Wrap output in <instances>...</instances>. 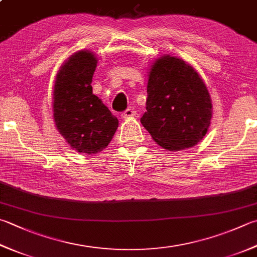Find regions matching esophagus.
I'll list each match as a JSON object with an SVG mask.
<instances>
[{
    "label": "esophagus",
    "instance_id": "obj_1",
    "mask_svg": "<svg viewBox=\"0 0 257 257\" xmlns=\"http://www.w3.org/2000/svg\"><path fill=\"white\" fill-rule=\"evenodd\" d=\"M135 115H137V110H135L134 108H128L122 114V117L123 118H131V117H134Z\"/></svg>",
    "mask_w": 257,
    "mask_h": 257
}]
</instances>
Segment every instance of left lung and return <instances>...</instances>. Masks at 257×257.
<instances>
[{"label": "left lung", "mask_w": 257, "mask_h": 257, "mask_svg": "<svg viewBox=\"0 0 257 257\" xmlns=\"http://www.w3.org/2000/svg\"><path fill=\"white\" fill-rule=\"evenodd\" d=\"M148 76L142 125L153 141L169 151L195 147L207 134L212 117L204 80L188 62L170 55L154 60Z\"/></svg>", "instance_id": "obj_1"}]
</instances>
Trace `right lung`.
<instances>
[{
    "mask_svg": "<svg viewBox=\"0 0 257 257\" xmlns=\"http://www.w3.org/2000/svg\"><path fill=\"white\" fill-rule=\"evenodd\" d=\"M97 57L79 50L67 58L58 70L53 86V120L58 132L71 149L96 154L112 141L118 119L93 94Z\"/></svg>",
    "mask_w": 257,
    "mask_h": 257,
    "instance_id": "add662e5",
    "label": "right lung"
}]
</instances>
